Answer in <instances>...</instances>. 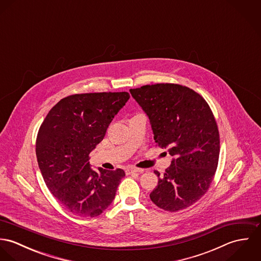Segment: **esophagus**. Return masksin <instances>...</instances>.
Listing matches in <instances>:
<instances>
[{
	"instance_id": "1",
	"label": "esophagus",
	"mask_w": 261,
	"mask_h": 261,
	"mask_svg": "<svg viewBox=\"0 0 261 261\" xmlns=\"http://www.w3.org/2000/svg\"><path fill=\"white\" fill-rule=\"evenodd\" d=\"M126 174L130 175V174H134V173H144V170L143 169H139V168H134V167H129L126 169Z\"/></svg>"
}]
</instances>
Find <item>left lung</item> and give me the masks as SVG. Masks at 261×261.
<instances>
[{"label": "left lung", "mask_w": 261, "mask_h": 261, "mask_svg": "<svg viewBox=\"0 0 261 261\" xmlns=\"http://www.w3.org/2000/svg\"><path fill=\"white\" fill-rule=\"evenodd\" d=\"M148 114L153 140L174 156L149 194L159 208L177 212L192 206L208 191L220 152L214 114L202 95L176 83H156L129 89Z\"/></svg>", "instance_id": "left-lung-1"}]
</instances>
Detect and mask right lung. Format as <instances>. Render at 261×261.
<instances>
[{"label":"right lung","instance_id":"1","mask_svg":"<svg viewBox=\"0 0 261 261\" xmlns=\"http://www.w3.org/2000/svg\"><path fill=\"white\" fill-rule=\"evenodd\" d=\"M128 92H93L62 98L48 112L36 139L38 165L54 198L80 217L100 215L115 197L121 169L93 171L91 150L103 140Z\"/></svg>","mask_w":261,"mask_h":261}]
</instances>
